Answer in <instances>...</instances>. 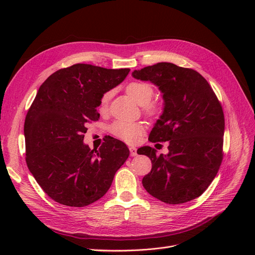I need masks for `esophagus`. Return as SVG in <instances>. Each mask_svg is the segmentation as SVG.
<instances>
[{
	"instance_id": "1",
	"label": "esophagus",
	"mask_w": 255,
	"mask_h": 255,
	"mask_svg": "<svg viewBox=\"0 0 255 255\" xmlns=\"http://www.w3.org/2000/svg\"><path fill=\"white\" fill-rule=\"evenodd\" d=\"M129 154L130 156H136L137 155V149L134 148V146H129Z\"/></svg>"
}]
</instances>
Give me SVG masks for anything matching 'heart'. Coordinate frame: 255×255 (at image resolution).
Returning <instances> with one entry per match:
<instances>
[{
	"label": "heart",
	"mask_w": 255,
	"mask_h": 255,
	"mask_svg": "<svg viewBox=\"0 0 255 255\" xmlns=\"http://www.w3.org/2000/svg\"><path fill=\"white\" fill-rule=\"evenodd\" d=\"M127 94L132 98L136 103L143 106V111L148 116H154L157 113L155 106L150 105L149 102L153 97V88L149 84L141 82H133L128 85ZM112 98V92L109 91L104 94L100 102V110L105 111L109 106V102ZM144 130L141 122H115L112 127V132L115 136L125 140L128 143H134L137 141L138 137L142 135Z\"/></svg>",
	"instance_id": "1"
}]
</instances>
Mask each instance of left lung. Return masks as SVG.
<instances>
[{
  "instance_id": "8db88e82",
  "label": "left lung",
  "mask_w": 255,
  "mask_h": 255,
  "mask_svg": "<svg viewBox=\"0 0 255 255\" xmlns=\"http://www.w3.org/2000/svg\"><path fill=\"white\" fill-rule=\"evenodd\" d=\"M132 76L161 92L163 113L149 139L169 143L168 154L159 156L151 146L138 149L152 161L143 187L165 203L191 201L210 186L222 160L225 116L218 99L201 74L171 63L134 70Z\"/></svg>"
}]
</instances>
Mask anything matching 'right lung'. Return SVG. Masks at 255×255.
<instances>
[{
    "label": "right lung",
    "mask_w": 255,
    "mask_h": 255,
    "mask_svg": "<svg viewBox=\"0 0 255 255\" xmlns=\"http://www.w3.org/2000/svg\"><path fill=\"white\" fill-rule=\"evenodd\" d=\"M129 69L76 64L45 80L24 123L26 164L37 183L54 201L83 207L102 198L129 151L111 137L100 148L85 143L87 123L99 119L97 107L118 86Z\"/></svg>",
    "instance_id": "obj_1"
}]
</instances>
